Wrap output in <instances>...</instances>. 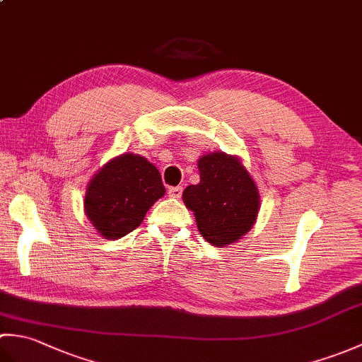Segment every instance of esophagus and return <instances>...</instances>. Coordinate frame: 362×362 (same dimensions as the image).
Here are the masks:
<instances>
[{
    "label": "esophagus",
    "instance_id": "obj_1",
    "mask_svg": "<svg viewBox=\"0 0 362 362\" xmlns=\"http://www.w3.org/2000/svg\"><path fill=\"white\" fill-rule=\"evenodd\" d=\"M182 191H183L182 187H169L168 188V194L171 196V197H174V199H179L182 196Z\"/></svg>",
    "mask_w": 362,
    "mask_h": 362
}]
</instances>
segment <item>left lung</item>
<instances>
[{"instance_id":"1","label":"left lung","mask_w":362,"mask_h":362,"mask_svg":"<svg viewBox=\"0 0 362 362\" xmlns=\"http://www.w3.org/2000/svg\"><path fill=\"white\" fill-rule=\"evenodd\" d=\"M201 182L183 191V202L194 213L197 228L218 247L240 240L253 227L259 210L255 182L235 156L205 153L197 161Z\"/></svg>"}]
</instances>
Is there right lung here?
Here are the masks:
<instances>
[{
	"instance_id": "obj_1",
	"label": "right lung",
	"mask_w": 362,
	"mask_h": 362,
	"mask_svg": "<svg viewBox=\"0 0 362 362\" xmlns=\"http://www.w3.org/2000/svg\"><path fill=\"white\" fill-rule=\"evenodd\" d=\"M166 189L158 169L135 153H121L93 175L83 210L98 233L119 240L141 224L146 213Z\"/></svg>"
}]
</instances>
